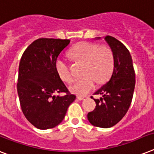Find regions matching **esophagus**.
I'll list each match as a JSON object with an SVG mask.
<instances>
[{"mask_svg":"<svg viewBox=\"0 0 154 154\" xmlns=\"http://www.w3.org/2000/svg\"><path fill=\"white\" fill-rule=\"evenodd\" d=\"M87 98V97L85 96H77V99L79 100H85Z\"/></svg>","mask_w":154,"mask_h":154,"instance_id":"esophagus-1","label":"esophagus"}]
</instances>
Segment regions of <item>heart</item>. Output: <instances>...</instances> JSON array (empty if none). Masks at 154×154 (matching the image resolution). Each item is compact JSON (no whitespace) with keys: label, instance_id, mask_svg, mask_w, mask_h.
<instances>
[{"label":"heart","instance_id":"obj_1","mask_svg":"<svg viewBox=\"0 0 154 154\" xmlns=\"http://www.w3.org/2000/svg\"><path fill=\"white\" fill-rule=\"evenodd\" d=\"M69 54L73 61L84 63V77L71 85L69 89L80 96L88 94L95 87L96 82L104 83L112 76L115 68V56L112 49L93 42H82L71 48ZM56 69L61 79L66 83L73 80L68 63L62 59L56 62Z\"/></svg>","mask_w":154,"mask_h":154}]
</instances>
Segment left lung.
<instances>
[{
  "label": "left lung",
  "instance_id": "1",
  "mask_svg": "<svg viewBox=\"0 0 154 154\" xmlns=\"http://www.w3.org/2000/svg\"><path fill=\"white\" fill-rule=\"evenodd\" d=\"M115 56V68L112 77L105 85L95 92L102 95L94 99L96 108L88 114V119L95 127L108 128L122 119L131 106L135 86V73L127 48L112 36H105Z\"/></svg>",
  "mask_w": 154,
  "mask_h": 154
}]
</instances>
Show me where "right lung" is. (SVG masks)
<instances>
[{"label": "right lung", "mask_w": 154, "mask_h": 154, "mask_svg": "<svg viewBox=\"0 0 154 154\" xmlns=\"http://www.w3.org/2000/svg\"><path fill=\"white\" fill-rule=\"evenodd\" d=\"M69 42V39L38 38L21 57L17 82L20 103L26 119L38 129L57 126L76 99L61 80L55 66ZM60 93L65 94L60 96Z\"/></svg>", "instance_id": "right-lung-1"}]
</instances>
